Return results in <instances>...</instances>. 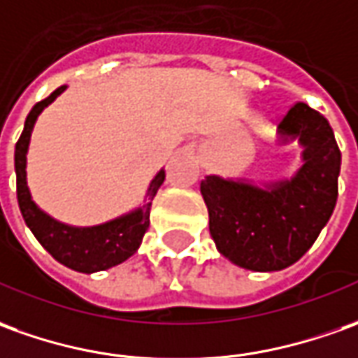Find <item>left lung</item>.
<instances>
[{
    "label": "left lung",
    "mask_w": 358,
    "mask_h": 358,
    "mask_svg": "<svg viewBox=\"0 0 358 358\" xmlns=\"http://www.w3.org/2000/svg\"><path fill=\"white\" fill-rule=\"evenodd\" d=\"M282 144L298 140L302 165L294 177L265 187L208 175L201 183L216 250L250 271H280L317 240L337 203L341 152L327 118L296 103L278 124Z\"/></svg>",
    "instance_id": "8db88e82"
}]
</instances>
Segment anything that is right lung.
Segmentation results:
<instances>
[{"instance_id": "right-lung-1", "label": "right lung", "mask_w": 358, "mask_h": 358, "mask_svg": "<svg viewBox=\"0 0 358 358\" xmlns=\"http://www.w3.org/2000/svg\"><path fill=\"white\" fill-rule=\"evenodd\" d=\"M64 90H66V85L58 87L41 103H36L24 120L23 134L15 144L17 201H19L24 224L31 228L34 238L38 240L44 250L62 265L73 268L78 273L90 275V273L115 267L136 253L148 226H150L152 201H154L157 189L164 183L165 171L162 169L152 179V183L148 187L146 201L140 208L128 212L124 216H118L115 220L99 224V226H90V228L68 226V224L54 220L46 212L41 210L27 187V152H29V142H31L36 118L43 113L44 107H48Z\"/></svg>"}]
</instances>
